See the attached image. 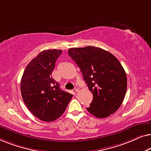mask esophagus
Masks as SVG:
<instances>
[{
    "instance_id": "obj_1",
    "label": "esophagus",
    "mask_w": 151,
    "mask_h": 151,
    "mask_svg": "<svg viewBox=\"0 0 151 151\" xmlns=\"http://www.w3.org/2000/svg\"><path fill=\"white\" fill-rule=\"evenodd\" d=\"M74 91H75L76 92H78V91H79V88H78V86H76L75 88H74Z\"/></svg>"
}]
</instances>
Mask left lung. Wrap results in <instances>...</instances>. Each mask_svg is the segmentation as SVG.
Masks as SVG:
<instances>
[{"mask_svg": "<svg viewBox=\"0 0 151 151\" xmlns=\"http://www.w3.org/2000/svg\"><path fill=\"white\" fill-rule=\"evenodd\" d=\"M69 56L81 70L84 80L93 93L91 114L104 118L121 106L127 88L124 69L112 53L99 47L71 48Z\"/></svg>", "mask_w": 151, "mask_h": 151, "instance_id": "8db88e82", "label": "left lung"}]
</instances>
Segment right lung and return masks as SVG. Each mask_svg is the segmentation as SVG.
<instances>
[{
	"mask_svg": "<svg viewBox=\"0 0 151 151\" xmlns=\"http://www.w3.org/2000/svg\"><path fill=\"white\" fill-rule=\"evenodd\" d=\"M62 50L47 49L34 58L24 69L20 81L23 101L33 115L44 122L59 118L73 95L62 91L51 77Z\"/></svg>",
	"mask_w": 151,
	"mask_h": 151,
	"instance_id": "obj_1",
	"label": "right lung"
}]
</instances>
